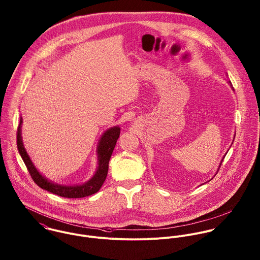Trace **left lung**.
<instances>
[{"label": "left lung", "instance_id": "8db88e82", "mask_svg": "<svg viewBox=\"0 0 260 260\" xmlns=\"http://www.w3.org/2000/svg\"><path fill=\"white\" fill-rule=\"evenodd\" d=\"M229 84H230V86H231V87H232V85H231V82H230V81H229ZM232 88H233V87H232ZM234 137H235V136H234ZM232 144H233V143H232ZM222 160H223V159H222ZM222 160H221V162H222ZM221 162H220V165H219V167H220V166H221Z\"/></svg>", "mask_w": 260, "mask_h": 260}]
</instances>
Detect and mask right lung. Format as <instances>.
Returning a JSON list of instances; mask_svg holds the SVG:
<instances>
[{
  "mask_svg": "<svg viewBox=\"0 0 260 260\" xmlns=\"http://www.w3.org/2000/svg\"><path fill=\"white\" fill-rule=\"evenodd\" d=\"M22 122L23 118L20 117V124L17 131V147L19 154L23 158L32 179L34 182L43 190H46L52 194L64 197V198H83L95 194L103 186L106 179L108 171V162L110 156L112 155L113 149L116 145L120 134V127L118 125L106 129L100 139L98 145V168L94 175L90 180L81 185H63L54 183L51 180H48L43 176L35 167L32 159L26 152V149L22 140Z\"/></svg>",
  "mask_w": 260,
  "mask_h": 260,
  "instance_id": "right-lung-1",
  "label": "right lung"
}]
</instances>
